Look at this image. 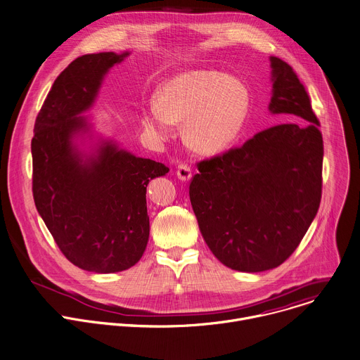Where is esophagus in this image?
I'll return each mask as SVG.
<instances>
[{"instance_id":"34e87169","label":"esophagus","mask_w":360,"mask_h":360,"mask_svg":"<svg viewBox=\"0 0 360 360\" xmlns=\"http://www.w3.org/2000/svg\"><path fill=\"white\" fill-rule=\"evenodd\" d=\"M176 176H178L181 181L186 182V181H189V179H191V176H192V171H191V168H189L188 165L181 164V165H178V168H176Z\"/></svg>"}]
</instances>
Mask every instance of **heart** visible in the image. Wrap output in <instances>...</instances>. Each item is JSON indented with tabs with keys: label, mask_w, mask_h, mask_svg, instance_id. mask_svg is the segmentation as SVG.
Instances as JSON below:
<instances>
[{
	"label": "heart",
	"mask_w": 360,
	"mask_h": 360,
	"mask_svg": "<svg viewBox=\"0 0 360 360\" xmlns=\"http://www.w3.org/2000/svg\"><path fill=\"white\" fill-rule=\"evenodd\" d=\"M252 110V94L238 77L220 70L196 69L168 79L141 111L144 131L157 141L174 134L175 123L185 122L186 141L202 154L229 148Z\"/></svg>",
	"instance_id": "obj_1"
}]
</instances>
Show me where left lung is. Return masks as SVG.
<instances>
[{
    "label": "left lung",
    "mask_w": 360,
    "mask_h": 360,
    "mask_svg": "<svg viewBox=\"0 0 360 360\" xmlns=\"http://www.w3.org/2000/svg\"><path fill=\"white\" fill-rule=\"evenodd\" d=\"M271 114L284 122L242 147L198 164L189 185L205 242L226 267L260 273L298 248L322 192L323 143L305 87L292 68L270 56Z\"/></svg>",
    "instance_id": "8db88e82"
}]
</instances>
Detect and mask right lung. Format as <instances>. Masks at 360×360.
<instances>
[{
    "mask_svg": "<svg viewBox=\"0 0 360 360\" xmlns=\"http://www.w3.org/2000/svg\"><path fill=\"white\" fill-rule=\"evenodd\" d=\"M129 55L75 59L48 93L31 143L38 213L65 257L98 274L124 271L143 257L150 237L147 186L169 171L96 136L84 115L108 70Z\"/></svg>",
    "mask_w": 360,
    "mask_h": 360,
    "instance_id": "add662e5",
    "label": "right lung"
}]
</instances>
